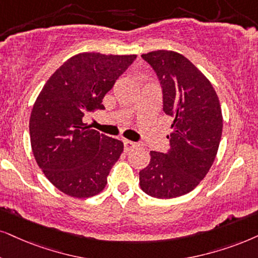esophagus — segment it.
<instances>
[{
	"instance_id": "34e87169",
	"label": "esophagus",
	"mask_w": 258,
	"mask_h": 258,
	"mask_svg": "<svg viewBox=\"0 0 258 258\" xmlns=\"http://www.w3.org/2000/svg\"><path fill=\"white\" fill-rule=\"evenodd\" d=\"M137 145L138 144H137L136 142H132V140H128V139L123 140V148H125V151H130V150L136 148Z\"/></svg>"
}]
</instances>
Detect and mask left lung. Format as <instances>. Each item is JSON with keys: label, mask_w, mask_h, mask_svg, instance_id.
Segmentation results:
<instances>
[{"label": "left lung", "mask_w": 258, "mask_h": 258, "mask_svg": "<svg viewBox=\"0 0 258 258\" xmlns=\"http://www.w3.org/2000/svg\"><path fill=\"white\" fill-rule=\"evenodd\" d=\"M142 58L157 75L163 110L174 121L170 149L150 151L139 184L152 198H177L193 190L213 164L223 132L219 99L206 76L177 52L152 51Z\"/></svg>", "instance_id": "8db88e82"}]
</instances>
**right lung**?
I'll return each mask as SVG.
<instances>
[{"mask_svg": "<svg viewBox=\"0 0 258 258\" xmlns=\"http://www.w3.org/2000/svg\"><path fill=\"white\" fill-rule=\"evenodd\" d=\"M136 54L83 52L71 57L45 83L29 119L34 158L47 180L73 198L103 190L123 150L121 140L91 130L86 113L103 109V97Z\"/></svg>", "mask_w": 258, "mask_h": 258, "instance_id": "1", "label": "right lung"}]
</instances>
